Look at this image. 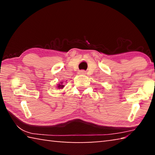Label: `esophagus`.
Segmentation results:
<instances>
[{"label":"esophagus","mask_w":155,"mask_h":155,"mask_svg":"<svg viewBox=\"0 0 155 155\" xmlns=\"http://www.w3.org/2000/svg\"><path fill=\"white\" fill-rule=\"evenodd\" d=\"M86 72L85 71V70H80L79 72H78V74H85Z\"/></svg>","instance_id":"34e87169"}]
</instances>
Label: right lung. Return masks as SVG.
Listing matches in <instances>:
<instances>
[{"label":"right lung","mask_w":155,"mask_h":155,"mask_svg":"<svg viewBox=\"0 0 155 155\" xmlns=\"http://www.w3.org/2000/svg\"><path fill=\"white\" fill-rule=\"evenodd\" d=\"M64 87V85H60V84H59V85H58V88H63V87Z\"/></svg>","instance_id":"right-lung-1"}]
</instances>
